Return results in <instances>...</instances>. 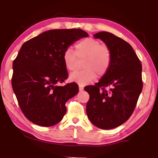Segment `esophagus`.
I'll return each mask as SVG.
<instances>
[{
  "mask_svg": "<svg viewBox=\"0 0 158 158\" xmlns=\"http://www.w3.org/2000/svg\"><path fill=\"white\" fill-rule=\"evenodd\" d=\"M79 91H82V90H84V87H83L82 85H79Z\"/></svg>",
  "mask_w": 158,
  "mask_h": 158,
  "instance_id": "obj_1",
  "label": "esophagus"
}]
</instances>
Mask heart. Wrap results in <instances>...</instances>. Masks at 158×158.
I'll list each match as a JSON object with an SVG mask.
<instances>
[{"label": "heart", "instance_id": "heart-1", "mask_svg": "<svg viewBox=\"0 0 158 158\" xmlns=\"http://www.w3.org/2000/svg\"><path fill=\"white\" fill-rule=\"evenodd\" d=\"M75 48L77 55L71 47L67 48L63 54L64 65L69 71L77 68V56L79 58L85 57L82 65L84 69L69 74L72 81L82 85H87L95 79L97 74L102 76L107 72L111 64V52L100 41L92 38L84 39L76 44Z\"/></svg>", "mask_w": 158, "mask_h": 158}]
</instances>
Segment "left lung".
Returning <instances> with one entry per match:
<instances>
[{"mask_svg":"<svg viewBox=\"0 0 158 158\" xmlns=\"http://www.w3.org/2000/svg\"><path fill=\"white\" fill-rule=\"evenodd\" d=\"M94 37L105 42L111 60L98 83L84 88L90 95L86 113L96 127L110 130L124 123L134 111L143 88L142 66L133 48L123 39L106 31Z\"/></svg>","mask_w":158,"mask_h":158,"instance_id":"1","label":"left lung"}]
</instances>
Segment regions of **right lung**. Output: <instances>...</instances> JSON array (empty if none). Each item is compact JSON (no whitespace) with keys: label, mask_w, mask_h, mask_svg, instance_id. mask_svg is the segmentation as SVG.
<instances>
[{"label":"right lung","mask_w":158,"mask_h":158,"mask_svg":"<svg viewBox=\"0 0 158 158\" xmlns=\"http://www.w3.org/2000/svg\"><path fill=\"white\" fill-rule=\"evenodd\" d=\"M89 36L81 29H54L45 31L21 46L12 64V89L19 105L31 122L53 126L63 119L65 102L79 92L76 83L58 84L67 79L65 50Z\"/></svg>","instance_id":"1"}]
</instances>
